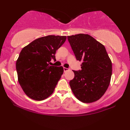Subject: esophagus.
Segmentation results:
<instances>
[{
    "instance_id": "34e87169",
    "label": "esophagus",
    "mask_w": 130,
    "mask_h": 130,
    "mask_svg": "<svg viewBox=\"0 0 130 130\" xmlns=\"http://www.w3.org/2000/svg\"><path fill=\"white\" fill-rule=\"evenodd\" d=\"M63 69H64V72H67V71H68V70H69V69H67V68H66V67H64Z\"/></svg>"
}]
</instances>
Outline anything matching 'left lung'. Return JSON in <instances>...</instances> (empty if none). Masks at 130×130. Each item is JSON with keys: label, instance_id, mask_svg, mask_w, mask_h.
Here are the masks:
<instances>
[{"label": "left lung", "instance_id": "obj_1", "mask_svg": "<svg viewBox=\"0 0 130 130\" xmlns=\"http://www.w3.org/2000/svg\"><path fill=\"white\" fill-rule=\"evenodd\" d=\"M77 60L82 61L81 70H73L74 77L70 86L74 96L84 103L101 98L109 86L112 62L104 45L88 34L68 36Z\"/></svg>", "mask_w": 130, "mask_h": 130}]
</instances>
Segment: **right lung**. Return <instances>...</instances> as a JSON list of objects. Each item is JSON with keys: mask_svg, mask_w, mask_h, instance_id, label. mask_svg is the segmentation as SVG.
Returning a JSON list of instances; mask_svg holds the SVG:
<instances>
[{"mask_svg": "<svg viewBox=\"0 0 130 130\" xmlns=\"http://www.w3.org/2000/svg\"><path fill=\"white\" fill-rule=\"evenodd\" d=\"M66 36L48 35L37 38L21 50L16 63L19 83L25 93L36 101L44 100L54 92L64 69L51 66L56 51L64 43Z\"/></svg>", "mask_w": 130, "mask_h": 130, "instance_id": "right-lung-1", "label": "right lung"}]
</instances>
